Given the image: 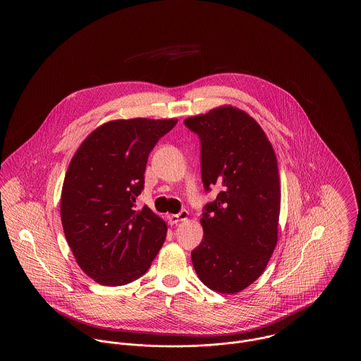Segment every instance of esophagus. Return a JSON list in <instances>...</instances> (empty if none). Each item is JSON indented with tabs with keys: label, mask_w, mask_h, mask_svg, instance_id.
Returning a JSON list of instances; mask_svg holds the SVG:
<instances>
[{
	"label": "esophagus",
	"mask_w": 361,
	"mask_h": 361,
	"mask_svg": "<svg viewBox=\"0 0 361 361\" xmlns=\"http://www.w3.org/2000/svg\"><path fill=\"white\" fill-rule=\"evenodd\" d=\"M189 212L183 209L180 214H176V215H168V219H169V224H177L178 222H184L188 219Z\"/></svg>",
	"instance_id": "1"
}]
</instances>
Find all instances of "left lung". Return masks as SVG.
<instances>
[{
	"label": "left lung",
	"mask_w": 361,
	"mask_h": 361,
	"mask_svg": "<svg viewBox=\"0 0 361 361\" xmlns=\"http://www.w3.org/2000/svg\"><path fill=\"white\" fill-rule=\"evenodd\" d=\"M184 123L202 140L204 188L221 190L204 208L203 240L192 264L209 290L237 293L262 275L277 243L281 192L275 150L257 121L233 105Z\"/></svg>",
	"instance_id": "8db88e82"
}]
</instances>
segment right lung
Returning a JSON list of instances; mask_svg holds the SVG:
<instances>
[{
    "label": "right lung",
    "mask_w": 361,
    "mask_h": 361,
    "mask_svg": "<svg viewBox=\"0 0 361 361\" xmlns=\"http://www.w3.org/2000/svg\"><path fill=\"white\" fill-rule=\"evenodd\" d=\"M177 119H118L92 131L70 161L61 221L73 256L96 283L124 286L145 275L168 227L135 202L150 152Z\"/></svg>",
    "instance_id": "add662e5"
}]
</instances>
